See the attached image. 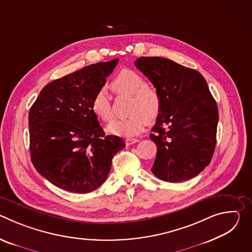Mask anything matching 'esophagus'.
<instances>
[{
  "label": "esophagus",
  "mask_w": 252,
  "mask_h": 252,
  "mask_svg": "<svg viewBox=\"0 0 252 252\" xmlns=\"http://www.w3.org/2000/svg\"><path fill=\"white\" fill-rule=\"evenodd\" d=\"M137 141H139V139L134 138V137H128V138L126 139V146H131V145H133V143H135V142H137Z\"/></svg>",
  "instance_id": "1"
}]
</instances>
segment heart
<instances>
[{
  "mask_svg": "<svg viewBox=\"0 0 252 252\" xmlns=\"http://www.w3.org/2000/svg\"><path fill=\"white\" fill-rule=\"evenodd\" d=\"M118 95H129L127 118L115 120L107 126V131L120 136H134L154 122L161 111V97L158 91L147 85L141 75L131 69H123L111 84ZM92 111L100 121L107 123L113 119V105L104 90L95 93L92 100Z\"/></svg>",
  "mask_w": 252,
  "mask_h": 252,
  "instance_id": "1",
  "label": "heart"
}]
</instances>
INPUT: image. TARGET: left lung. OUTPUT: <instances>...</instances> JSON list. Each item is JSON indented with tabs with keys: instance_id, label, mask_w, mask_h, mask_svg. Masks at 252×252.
<instances>
[{
	"instance_id": "left-lung-1",
	"label": "left lung",
	"mask_w": 252,
	"mask_h": 252,
	"mask_svg": "<svg viewBox=\"0 0 252 252\" xmlns=\"http://www.w3.org/2000/svg\"><path fill=\"white\" fill-rule=\"evenodd\" d=\"M135 66L158 91L161 111L150 134L158 153L153 173L168 183L200 173L217 143L219 110L206 81L193 68L160 57H141Z\"/></svg>"
}]
</instances>
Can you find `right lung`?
<instances>
[{
    "instance_id": "1",
    "label": "right lung",
    "mask_w": 252,
    "mask_h": 252,
    "mask_svg": "<svg viewBox=\"0 0 252 252\" xmlns=\"http://www.w3.org/2000/svg\"><path fill=\"white\" fill-rule=\"evenodd\" d=\"M119 59L83 67L48 84L29 113L31 159L54 186L87 193L103 184L114 156L126 148L105 135L92 111V100Z\"/></svg>"
}]
</instances>
